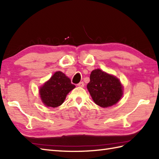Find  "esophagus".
Segmentation results:
<instances>
[{
	"label": "esophagus",
	"mask_w": 159,
	"mask_h": 159,
	"mask_svg": "<svg viewBox=\"0 0 159 159\" xmlns=\"http://www.w3.org/2000/svg\"><path fill=\"white\" fill-rule=\"evenodd\" d=\"M84 85H85V84H84V83H83V82H80V83L77 85V86L80 87H84Z\"/></svg>",
	"instance_id": "34e87169"
}]
</instances>
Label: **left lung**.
Here are the masks:
<instances>
[{
  "instance_id": "obj_1",
  "label": "left lung",
  "mask_w": 159,
  "mask_h": 159,
  "mask_svg": "<svg viewBox=\"0 0 159 159\" xmlns=\"http://www.w3.org/2000/svg\"><path fill=\"white\" fill-rule=\"evenodd\" d=\"M87 87L94 102L104 108L116 104L123 94L119 79L100 69L91 73Z\"/></svg>"
}]
</instances>
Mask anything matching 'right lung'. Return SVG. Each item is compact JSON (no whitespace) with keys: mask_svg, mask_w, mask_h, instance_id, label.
Listing matches in <instances>:
<instances>
[{"mask_svg":"<svg viewBox=\"0 0 159 159\" xmlns=\"http://www.w3.org/2000/svg\"><path fill=\"white\" fill-rule=\"evenodd\" d=\"M74 87L69 78L59 71L40 88L39 95L46 106L55 108L61 105L67 94Z\"/></svg>","mask_w":159,"mask_h":159,"instance_id":"obj_1","label":"right lung"}]
</instances>
